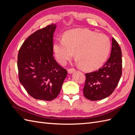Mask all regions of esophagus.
<instances>
[{
  "label": "esophagus",
  "mask_w": 135,
  "mask_h": 135,
  "mask_svg": "<svg viewBox=\"0 0 135 135\" xmlns=\"http://www.w3.org/2000/svg\"><path fill=\"white\" fill-rule=\"evenodd\" d=\"M76 71V69H74V68L69 69L68 70V73H69V74H71V73H74V71Z\"/></svg>",
  "instance_id": "1"
}]
</instances>
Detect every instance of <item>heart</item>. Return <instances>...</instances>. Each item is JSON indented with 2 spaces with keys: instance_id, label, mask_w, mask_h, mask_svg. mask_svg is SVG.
I'll return each mask as SVG.
<instances>
[{
  "instance_id": "obj_1",
  "label": "heart",
  "mask_w": 135,
  "mask_h": 135,
  "mask_svg": "<svg viewBox=\"0 0 135 135\" xmlns=\"http://www.w3.org/2000/svg\"><path fill=\"white\" fill-rule=\"evenodd\" d=\"M110 49L108 36L86 29L69 31L62 39H56L52 45L54 54L60 64H66L74 52L77 64L87 70L100 67L106 61Z\"/></svg>"
}]
</instances>
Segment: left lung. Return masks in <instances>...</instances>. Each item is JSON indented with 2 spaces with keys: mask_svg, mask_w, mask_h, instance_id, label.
<instances>
[{
  "mask_svg": "<svg viewBox=\"0 0 135 135\" xmlns=\"http://www.w3.org/2000/svg\"><path fill=\"white\" fill-rule=\"evenodd\" d=\"M122 75V52L116 40L112 38L110 58L102 68L85 74L83 88L84 97L91 100H99L108 97L117 86Z\"/></svg>",
  "mask_w": 135,
  "mask_h": 135,
  "instance_id": "1",
  "label": "left lung"
}]
</instances>
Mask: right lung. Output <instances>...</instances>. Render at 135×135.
Listing matches in <instances>:
<instances>
[{"label":"right lung","instance_id":"obj_1","mask_svg":"<svg viewBox=\"0 0 135 135\" xmlns=\"http://www.w3.org/2000/svg\"><path fill=\"white\" fill-rule=\"evenodd\" d=\"M56 24L38 30L26 38L18 54L19 80L36 99L50 101L59 95L67 71L54 58L53 35Z\"/></svg>","mask_w":135,"mask_h":135}]
</instances>
